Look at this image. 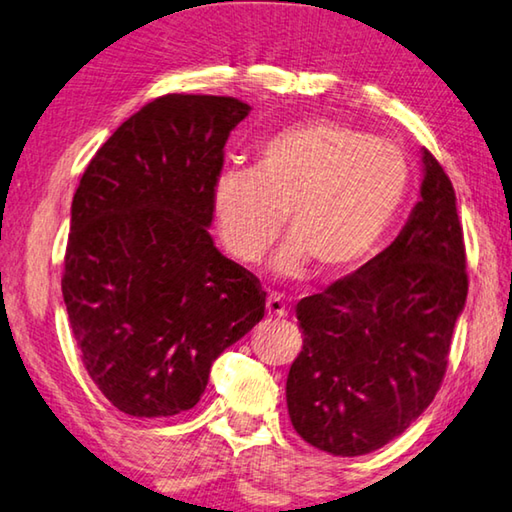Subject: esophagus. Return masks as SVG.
<instances>
[{
	"label": "esophagus",
	"instance_id": "esophagus-1",
	"mask_svg": "<svg viewBox=\"0 0 512 512\" xmlns=\"http://www.w3.org/2000/svg\"><path fill=\"white\" fill-rule=\"evenodd\" d=\"M266 314H269L271 319H285L287 305H285V300H282V296L269 294V298H266Z\"/></svg>",
	"mask_w": 512,
	"mask_h": 512
}]
</instances>
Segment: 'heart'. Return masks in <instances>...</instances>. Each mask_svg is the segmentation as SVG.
Wrapping results in <instances>:
<instances>
[{"mask_svg": "<svg viewBox=\"0 0 512 512\" xmlns=\"http://www.w3.org/2000/svg\"><path fill=\"white\" fill-rule=\"evenodd\" d=\"M410 164L399 145L335 120L282 129L257 150L253 170L216 177L212 207L218 237L234 259L257 262L278 237L282 278L316 269L342 278L385 239L410 191Z\"/></svg>", "mask_w": 512, "mask_h": 512, "instance_id": "heart-1", "label": "heart"}]
</instances>
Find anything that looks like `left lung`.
Instances as JSON below:
<instances>
[{
	"label": "left lung",
	"instance_id": "8db88e82",
	"mask_svg": "<svg viewBox=\"0 0 512 512\" xmlns=\"http://www.w3.org/2000/svg\"><path fill=\"white\" fill-rule=\"evenodd\" d=\"M421 164V198L392 246L296 305L303 351L287 376L289 417L332 456L399 437L446 373L467 257L449 175L428 150Z\"/></svg>",
	"mask_w": 512,
	"mask_h": 512
}]
</instances>
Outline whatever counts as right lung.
Returning a JSON list of instances; mask_svg holds the SVG:
<instances>
[{"label":"right lung","instance_id":"add662e5","mask_svg":"<svg viewBox=\"0 0 512 512\" xmlns=\"http://www.w3.org/2000/svg\"><path fill=\"white\" fill-rule=\"evenodd\" d=\"M248 111L237 97H157L81 175L63 300L88 376L125 415L191 410L214 360L262 321L266 291L207 230L225 141Z\"/></svg>","mask_w":512,"mask_h":512}]
</instances>
